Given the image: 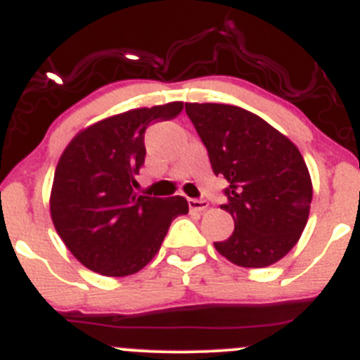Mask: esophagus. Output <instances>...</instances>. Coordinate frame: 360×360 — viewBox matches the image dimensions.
Here are the masks:
<instances>
[{
    "mask_svg": "<svg viewBox=\"0 0 360 360\" xmlns=\"http://www.w3.org/2000/svg\"><path fill=\"white\" fill-rule=\"evenodd\" d=\"M188 205H190L191 211H197V212H204L205 209L209 207L207 202L198 200V198H190V200H188Z\"/></svg>",
    "mask_w": 360,
    "mask_h": 360,
    "instance_id": "obj_1",
    "label": "esophagus"
}]
</instances>
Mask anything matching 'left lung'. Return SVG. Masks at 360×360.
I'll use <instances>...</instances> for the list:
<instances>
[{"label":"left lung","instance_id":"left-lung-1","mask_svg":"<svg viewBox=\"0 0 360 360\" xmlns=\"http://www.w3.org/2000/svg\"><path fill=\"white\" fill-rule=\"evenodd\" d=\"M207 148L212 172L229 181L223 211L232 236L214 243L240 267L276 264L297 244L309 216L313 184L297 146L257 114L225 103H186Z\"/></svg>","mask_w":360,"mask_h":360}]
</instances>
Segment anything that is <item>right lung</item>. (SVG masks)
Returning <instances> with one entry per match:
<instances>
[{
  "mask_svg": "<svg viewBox=\"0 0 360 360\" xmlns=\"http://www.w3.org/2000/svg\"><path fill=\"white\" fill-rule=\"evenodd\" d=\"M183 110V102L141 107L80 130L59 158L51 190V218L73 257L103 276L139 273L160 251L174 218L188 212L184 197L137 195L146 128Z\"/></svg>",
  "mask_w": 360,
  "mask_h": 360,
  "instance_id": "obj_1",
  "label": "right lung"
}]
</instances>
